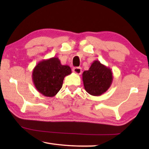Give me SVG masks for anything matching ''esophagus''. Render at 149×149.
<instances>
[{"label": "esophagus", "mask_w": 149, "mask_h": 149, "mask_svg": "<svg viewBox=\"0 0 149 149\" xmlns=\"http://www.w3.org/2000/svg\"><path fill=\"white\" fill-rule=\"evenodd\" d=\"M73 72H74L75 74L79 75L81 74V68L80 67H75L73 68Z\"/></svg>", "instance_id": "esophagus-1"}]
</instances>
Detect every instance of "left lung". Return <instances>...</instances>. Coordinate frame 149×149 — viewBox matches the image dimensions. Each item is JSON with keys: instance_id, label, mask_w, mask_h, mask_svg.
<instances>
[{"instance_id": "obj_1", "label": "left lung", "mask_w": 149, "mask_h": 149, "mask_svg": "<svg viewBox=\"0 0 149 149\" xmlns=\"http://www.w3.org/2000/svg\"><path fill=\"white\" fill-rule=\"evenodd\" d=\"M82 79L85 89L89 94L100 96L112 85V72L99 60H95L89 69L83 73Z\"/></svg>"}]
</instances>
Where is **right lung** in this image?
Masks as SVG:
<instances>
[{
    "label": "right lung",
    "instance_id": "add662e5",
    "mask_svg": "<svg viewBox=\"0 0 149 149\" xmlns=\"http://www.w3.org/2000/svg\"><path fill=\"white\" fill-rule=\"evenodd\" d=\"M72 74L68 65H62L57 57L39 62L33 70L32 79L36 89L45 97H53L62 87L63 80Z\"/></svg>",
    "mask_w": 149,
    "mask_h": 149
}]
</instances>
